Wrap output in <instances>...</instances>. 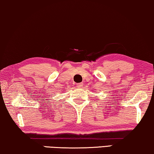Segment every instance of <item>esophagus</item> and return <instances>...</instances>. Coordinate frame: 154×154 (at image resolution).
<instances>
[{"instance_id":"1","label":"esophagus","mask_w":154,"mask_h":154,"mask_svg":"<svg viewBox=\"0 0 154 154\" xmlns=\"http://www.w3.org/2000/svg\"><path fill=\"white\" fill-rule=\"evenodd\" d=\"M82 86H83V83L77 84V87H78V88H81V87H82Z\"/></svg>"}]
</instances>
